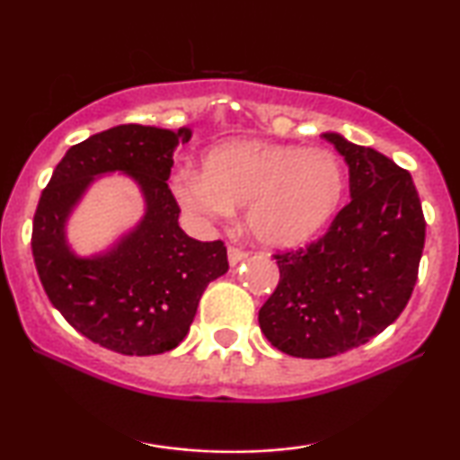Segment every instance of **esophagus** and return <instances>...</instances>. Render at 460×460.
<instances>
[{
	"instance_id": "1",
	"label": "esophagus",
	"mask_w": 460,
	"mask_h": 460,
	"mask_svg": "<svg viewBox=\"0 0 460 460\" xmlns=\"http://www.w3.org/2000/svg\"><path fill=\"white\" fill-rule=\"evenodd\" d=\"M247 251L244 249H238V247H228V261H230V266H236V263H241L243 260H247Z\"/></svg>"
}]
</instances>
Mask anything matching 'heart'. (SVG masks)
Here are the masks:
<instances>
[{
    "instance_id": "b5f03b06",
    "label": "heart",
    "mask_w": 460,
    "mask_h": 460,
    "mask_svg": "<svg viewBox=\"0 0 460 460\" xmlns=\"http://www.w3.org/2000/svg\"><path fill=\"white\" fill-rule=\"evenodd\" d=\"M345 178L337 156L263 140H228L203 159V173L181 169L172 194L200 222L228 219L244 205L247 228L268 247H295L316 236L335 216Z\"/></svg>"
}]
</instances>
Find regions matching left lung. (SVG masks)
I'll use <instances>...</instances> for the list:
<instances>
[{
  "label": "left lung",
  "mask_w": 460,
  "mask_h": 460,
  "mask_svg": "<svg viewBox=\"0 0 460 460\" xmlns=\"http://www.w3.org/2000/svg\"><path fill=\"white\" fill-rule=\"evenodd\" d=\"M324 137L348 163L351 200L318 241L274 255L280 280L260 310L268 341L295 358L343 354L385 331L411 299L425 244L411 173L375 148Z\"/></svg>",
  "instance_id": "8db88e82"
}]
</instances>
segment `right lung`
<instances>
[{
	"label": "right lung",
	"instance_id": "obj_1",
	"mask_svg": "<svg viewBox=\"0 0 460 460\" xmlns=\"http://www.w3.org/2000/svg\"><path fill=\"white\" fill-rule=\"evenodd\" d=\"M192 131L117 125L66 150L41 192L33 217L35 268L43 291L68 324L90 341L123 356L178 348L200 295L228 272L222 241H194L180 228V207L167 180L173 150ZM128 172L147 211L115 248L77 258L66 243V219L93 177Z\"/></svg>",
	"mask_w": 460,
	"mask_h": 460
}]
</instances>
